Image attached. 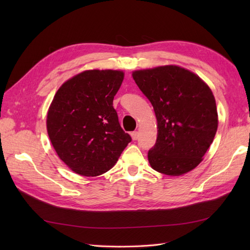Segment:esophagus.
I'll return each mask as SVG.
<instances>
[{"mask_svg": "<svg viewBox=\"0 0 250 250\" xmlns=\"http://www.w3.org/2000/svg\"><path fill=\"white\" fill-rule=\"evenodd\" d=\"M131 136H132V139H133L134 141H136L137 139H139V132H137V131H133V132H132V133H131Z\"/></svg>", "mask_w": 250, "mask_h": 250, "instance_id": "34e87169", "label": "esophagus"}]
</instances>
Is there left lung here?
Listing matches in <instances>:
<instances>
[{
    "mask_svg": "<svg viewBox=\"0 0 250 250\" xmlns=\"http://www.w3.org/2000/svg\"><path fill=\"white\" fill-rule=\"evenodd\" d=\"M153 106L158 122L155 146L148 161L155 171L179 176L200 164L218 128L216 101L194 73L176 65L132 74Z\"/></svg>",
    "mask_w": 250,
    "mask_h": 250,
    "instance_id": "obj_1",
    "label": "left lung"
}]
</instances>
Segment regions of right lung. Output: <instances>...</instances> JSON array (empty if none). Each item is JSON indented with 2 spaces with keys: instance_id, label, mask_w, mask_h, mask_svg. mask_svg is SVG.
Here are the masks:
<instances>
[{
  "instance_id": "right-lung-1",
  "label": "right lung",
  "mask_w": 250,
  "mask_h": 250,
  "mask_svg": "<svg viewBox=\"0 0 250 250\" xmlns=\"http://www.w3.org/2000/svg\"><path fill=\"white\" fill-rule=\"evenodd\" d=\"M125 74L90 70L58 90L47 114V132L57 155L72 171L98 176L113 167L132 141L113 106Z\"/></svg>"
}]
</instances>
